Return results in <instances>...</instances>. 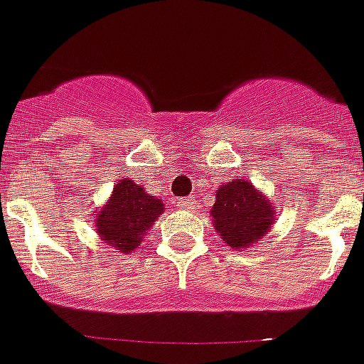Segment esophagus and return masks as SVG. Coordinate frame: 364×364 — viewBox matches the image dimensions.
<instances>
[{"label": "esophagus", "mask_w": 364, "mask_h": 364, "mask_svg": "<svg viewBox=\"0 0 364 364\" xmlns=\"http://www.w3.org/2000/svg\"><path fill=\"white\" fill-rule=\"evenodd\" d=\"M176 206H178L179 210H193V206H196V199L179 198V199H176Z\"/></svg>", "instance_id": "esophagus-1"}]
</instances>
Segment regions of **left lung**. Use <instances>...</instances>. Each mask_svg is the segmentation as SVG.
I'll use <instances>...</instances> for the list:
<instances>
[{
    "label": "left lung",
    "mask_w": 364,
    "mask_h": 364,
    "mask_svg": "<svg viewBox=\"0 0 364 364\" xmlns=\"http://www.w3.org/2000/svg\"><path fill=\"white\" fill-rule=\"evenodd\" d=\"M210 217L220 239L237 251L267 235L277 223V210L250 179H232L217 188Z\"/></svg>",
    "instance_id": "obj_1"
}]
</instances>
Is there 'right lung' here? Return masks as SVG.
Returning a JSON list of instances; mask_svg holds the SVG:
<instances>
[{
	"label": "right lung",
	"mask_w": 364,
	"mask_h": 364,
	"mask_svg": "<svg viewBox=\"0 0 364 364\" xmlns=\"http://www.w3.org/2000/svg\"><path fill=\"white\" fill-rule=\"evenodd\" d=\"M165 212L161 199L145 192L141 185L124 178L117 183L109 199L95 212L97 235L120 253H131L140 246L145 233Z\"/></svg>",
	"instance_id": "right-lung-1"
}]
</instances>
